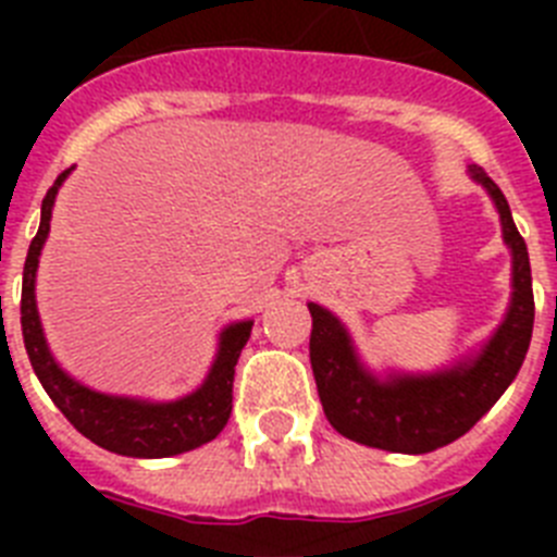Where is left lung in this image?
Segmentation results:
<instances>
[{
	"instance_id": "left-lung-1",
	"label": "left lung",
	"mask_w": 557,
	"mask_h": 557,
	"mask_svg": "<svg viewBox=\"0 0 557 557\" xmlns=\"http://www.w3.org/2000/svg\"><path fill=\"white\" fill-rule=\"evenodd\" d=\"M471 178L491 191L502 218V234L513 250V301L488 346L469 366L432 376H398L379 382L359 366L346 329L332 312L309 304L312 337L309 359L329 424L348 441L373 449L424 455L471 430L519 373L533 337V275L528 245L521 239L510 206L482 166Z\"/></svg>"
}]
</instances>
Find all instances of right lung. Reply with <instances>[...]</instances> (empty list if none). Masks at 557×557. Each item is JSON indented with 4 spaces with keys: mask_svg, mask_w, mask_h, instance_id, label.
<instances>
[{
    "mask_svg": "<svg viewBox=\"0 0 557 557\" xmlns=\"http://www.w3.org/2000/svg\"><path fill=\"white\" fill-rule=\"evenodd\" d=\"M66 172L49 186L47 198L41 203V225L29 243L27 259H24L22 278V334L27 348L29 366L36 371L38 382L58 410L69 418L81 435L91 444L125 457H170L181 451L198 449L209 444L223 432L231 416V391H234V368L250 337L253 323H234L220 337V351L211 373L203 385L191 396L170 401V405H147L136 398H116L106 393H95L83 387L81 382L69 379L55 359L49 354L44 339L41 321L36 309V268L41 256L44 239L49 234V218L55 203L58 186L63 184Z\"/></svg>",
    "mask_w": 557,
    "mask_h": 557,
    "instance_id": "obj_1",
    "label": "right lung"
}]
</instances>
